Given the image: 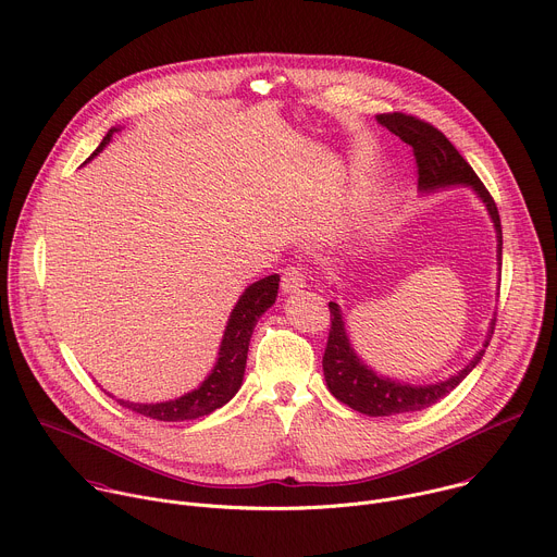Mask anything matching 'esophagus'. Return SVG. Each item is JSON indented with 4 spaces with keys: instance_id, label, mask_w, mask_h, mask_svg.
Listing matches in <instances>:
<instances>
[{
    "instance_id": "obj_1",
    "label": "esophagus",
    "mask_w": 557,
    "mask_h": 557,
    "mask_svg": "<svg viewBox=\"0 0 557 557\" xmlns=\"http://www.w3.org/2000/svg\"><path fill=\"white\" fill-rule=\"evenodd\" d=\"M280 284H282V290H284V293H295V290L304 288V286H306L304 271H301L299 267H286Z\"/></svg>"
}]
</instances>
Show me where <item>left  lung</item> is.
<instances>
[{
    "label": "left lung",
    "mask_w": 557,
    "mask_h": 557,
    "mask_svg": "<svg viewBox=\"0 0 557 557\" xmlns=\"http://www.w3.org/2000/svg\"><path fill=\"white\" fill-rule=\"evenodd\" d=\"M376 121L412 147L417 158L421 191L465 185L479 194V198L485 202L494 220L496 237H498V264H503V226H500L498 207L492 194L487 191V187L481 183L479 176H475V172L458 153V149L447 140V136L434 125L404 112L379 114ZM329 308H331V333H329V344L322 361L326 385L333 392L335 399H339L348 408L368 417H394L404 412H419L438 404L443 396H447L475 368V363L483 359L485 348L490 346V339L494 335V324H492L483 350L475 355L458 374H451L449 379L432 385H410V383L392 381L372 372L357 357V352L348 342L339 306L335 301H329Z\"/></svg>",
    "instance_id": "8db88e82"
}]
</instances>
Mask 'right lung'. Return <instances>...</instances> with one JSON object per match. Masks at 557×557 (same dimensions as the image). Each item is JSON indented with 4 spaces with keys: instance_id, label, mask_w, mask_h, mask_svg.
I'll return each instance as SVG.
<instances>
[{
    "instance_id": "add662e5",
    "label": "right lung",
    "mask_w": 557,
    "mask_h": 557,
    "mask_svg": "<svg viewBox=\"0 0 557 557\" xmlns=\"http://www.w3.org/2000/svg\"><path fill=\"white\" fill-rule=\"evenodd\" d=\"M114 132L116 127L106 134V138L101 140V145L92 156H97L110 143ZM277 286H280V275H269L251 284L240 295L226 322L218 361L211 374L200 383V387H196L194 392H187L185 396H178L174 401H163V404H132L123 399H116V404L140 417H149L156 421H189V419L207 417L213 410L222 408L226 401L233 399L235 392L243 385L253 329L260 317L264 314V310L275 304Z\"/></svg>"
}]
</instances>
